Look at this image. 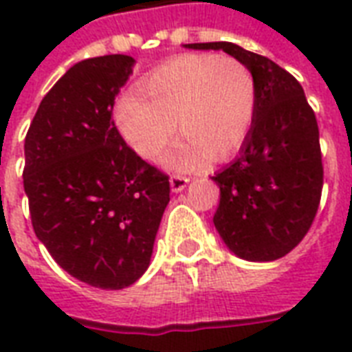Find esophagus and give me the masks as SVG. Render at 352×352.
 <instances>
[{"mask_svg": "<svg viewBox=\"0 0 352 352\" xmlns=\"http://www.w3.org/2000/svg\"><path fill=\"white\" fill-rule=\"evenodd\" d=\"M188 182H190V179L184 175H171V179H170L171 190H173V192H182V190L186 188Z\"/></svg>", "mask_w": 352, "mask_h": 352, "instance_id": "obj_1", "label": "esophagus"}]
</instances>
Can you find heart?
I'll use <instances>...</instances> for the list:
<instances>
[{"label":"heart","mask_w":352,"mask_h":352,"mask_svg":"<svg viewBox=\"0 0 352 352\" xmlns=\"http://www.w3.org/2000/svg\"><path fill=\"white\" fill-rule=\"evenodd\" d=\"M257 111L256 78L232 56L188 52L171 58L124 96L115 109L122 137L148 160L159 159L173 133L184 137L166 159L175 170L223 160L250 133Z\"/></svg>","instance_id":"1"}]
</instances>
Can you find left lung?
Segmentation results:
<instances>
[{"instance_id": "obj_1", "label": "left lung", "mask_w": 352, "mask_h": 352, "mask_svg": "<svg viewBox=\"0 0 352 352\" xmlns=\"http://www.w3.org/2000/svg\"><path fill=\"white\" fill-rule=\"evenodd\" d=\"M186 47L228 52L257 85L256 120L239 157L212 177L221 190L215 228L246 261L287 256L311 228L323 188L320 129L303 87L278 63L235 43Z\"/></svg>"}]
</instances>
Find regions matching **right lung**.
Segmentation results:
<instances>
[{
    "label": "right lung",
    "instance_id": "right-lung-1",
    "mask_svg": "<svg viewBox=\"0 0 352 352\" xmlns=\"http://www.w3.org/2000/svg\"><path fill=\"white\" fill-rule=\"evenodd\" d=\"M133 63L126 54L74 63L43 96L25 137L36 237L73 278L106 290L146 272L170 203V177L140 159L111 118Z\"/></svg>",
    "mask_w": 352,
    "mask_h": 352
}]
</instances>
